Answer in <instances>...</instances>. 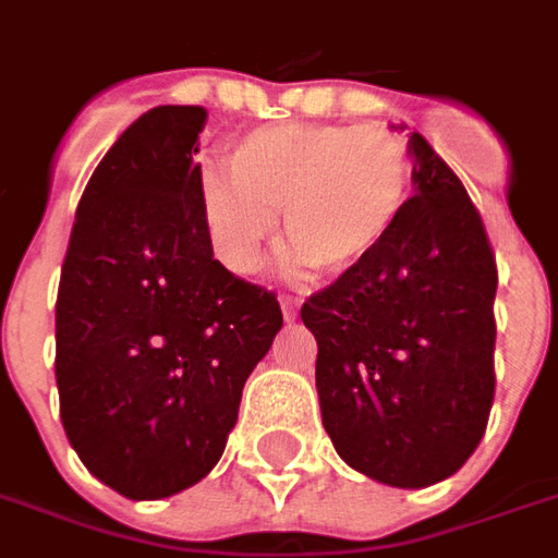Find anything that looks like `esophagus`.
<instances>
[{
	"label": "esophagus",
	"mask_w": 558,
	"mask_h": 558,
	"mask_svg": "<svg viewBox=\"0 0 558 558\" xmlns=\"http://www.w3.org/2000/svg\"><path fill=\"white\" fill-rule=\"evenodd\" d=\"M280 307H283V316H287V319H295V316H299V299L280 295Z\"/></svg>",
	"instance_id": "1"
}]
</instances>
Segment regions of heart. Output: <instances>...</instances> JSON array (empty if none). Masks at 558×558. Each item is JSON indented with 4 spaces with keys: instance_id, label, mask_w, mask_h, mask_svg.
Returning <instances> with one entry per match:
<instances>
[{
    "instance_id": "b5f03b06",
    "label": "heart",
    "mask_w": 558,
    "mask_h": 558,
    "mask_svg": "<svg viewBox=\"0 0 558 558\" xmlns=\"http://www.w3.org/2000/svg\"><path fill=\"white\" fill-rule=\"evenodd\" d=\"M230 179L206 172L199 206L220 263L254 275L283 211L295 263L350 278L398 230L412 160L383 128L290 122L247 131L227 151Z\"/></svg>"
}]
</instances>
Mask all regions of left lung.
<instances>
[{"mask_svg":"<svg viewBox=\"0 0 558 558\" xmlns=\"http://www.w3.org/2000/svg\"><path fill=\"white\" fill-rule=\"evenodd\" d=\"M415 194L386 247L302 304L338 454L367 478L427 487L478 448L496 395V256L466 187L421 134Z\"/></svg>","mask_w":558,"mask_h":558,"instance_id":"1","label":"left lung"}]
</instances>
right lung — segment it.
I'll use <instances>...</instances> for the list:
<instances>
[{"label": "right lung", "mask_w": 558, "mask_h": 558, "mask_svg": "<svg viewBox=\"0 0 558 558\" xmlns=\"http://www.w3.org/2000/svg\"><path fill=\"white\" fill-rule=\"evenodd\" d=\"M203 107H155L80 196L56 299L68 442L128 499L206 478L247 376L283 326L278 295L211 254L199 206Z\"/></svg>", "instance_id": "1"}]
</instances>
